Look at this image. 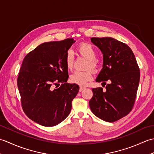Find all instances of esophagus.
Wrapping results in <instances>:
<instances>
[{"label":"esophagus","instance_id":"obj_1","mask_svg":"<svg viewBox=\"0 0 154 154\" xmlns=\"http://www.w3.org/2000/svg\"><path fill=\"white\" fill-rule=\"evenodd\" d=\"M84 89H85V87H84L80 86V87H79V91H80V92H81V91H82Z\"/></svg>","mask_w":154,"mask_h":154}]
</instances>
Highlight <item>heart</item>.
Segmentation results:
<instances>
[{
    "instance_id": "b5f03b06",
    "label": "heart",
    "mask_w": 154,
    "mask_h": 154,
    "mask_svg": "<svg viewBox=\"0 0 154 154\" xmlns=\"http://www.w3.org/2000/svg\"><path fill=\"white\" fill-rule=\"evenodd\" d=\"M77 51L81 56L88 60L87 63V69H92L97 71L99 68V63L95 60L97 57V51L91 44L83 43L77 47ZM65 66L69 71H72L74 64V55L71 50H68L65 55L64 57ZM93 72L91 69H88L85 71H76L70 76V81L80 85H84L88 81L93 79Z\"/></svg>"
}]
</instances>
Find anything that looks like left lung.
I'll use <instances>...</instances> for the list:
<instances>
[{
  "instance_id": "obj_1",
  "label": "left lung",
  "mask_w": 154,
  "mask_h": 154,
  "mask_svg": "<svg viewBox=\"0 0 154 154\" xmlns=\"http://www.w3.org/2000/svg\"><path fill=\"white\" fill-rule=\"evenodd\" d=\"M91 42L103 54V67L96 81L106 87L92 89L93 95L89 106L98 118L113 122L126 116L133 109L140 68L134 54L126 44L109 37L92 38Z\"/></svg>"
}]
</instances>
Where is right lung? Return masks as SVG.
<instances>
[{"label":"right lung","mask_w":154,"mask_h":154,"mask_svg":"<svg viewBox=\"0 0 154 154\" xmlns=\"http://www.w3.org/2000/svg\"><path fill=\"white\" fill-rule=\"evenodd\" d=\"M75 42L67 38L45 42L23 60L17 79L21 105L29 119L40 125H57L71 112L79 87L67 83L64 57Z\"/></svg>","instance_id":"obj_1"}]
</instances>
